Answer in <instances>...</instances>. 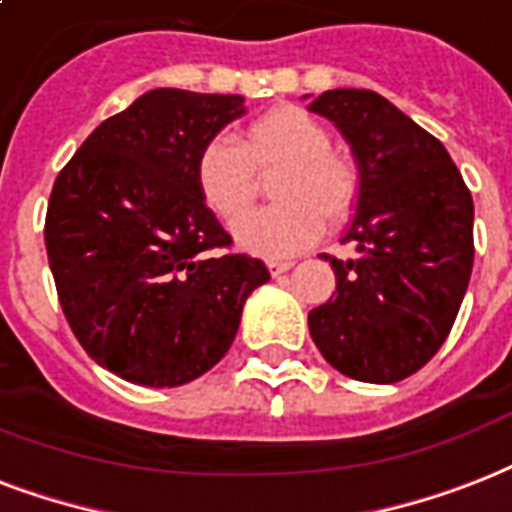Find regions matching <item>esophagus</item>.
<instances>
[{
    "label": "esophagus",
    "mask_w": 512,
    "mask_h": 512,
    "mask_svg": "<svg viewBox=\"0 0 512 512\" xmlns=\"http://www.w3.org/2000/svg\"><path fill=\"white\" fill-rule=\"evenodd\" d=\"M267 267H269V272H272V275H283V272H288V269L293 267V261H277V259H272V261H267Z\"/></svg>",
    "instance_id": "1"
}]
</instances>
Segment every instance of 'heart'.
Wrapping results in <instances>:
<instances>
[{
    "label": "heart",
    "mask_w": 512,
    "mask_h": 512,
    "mask_svg": "<svg viewBox=\"0 0 512 512\" xmlns=\"http://www.w3.org/2000/svg\"><path fill=\"white\" fill-rule=\"evenodd\" d=\"M280 169L275 209L240 221V248L256 256H291L342 224L358 202L355 162L331 149V130L299 106H277L245 125L243 141L213 136L197 154V186L219 219L235 224L255 196V173Z\"/></svg>",
    "instance_id": "heart-1"
}]
</instances>
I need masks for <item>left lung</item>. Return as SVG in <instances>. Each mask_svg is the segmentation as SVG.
Masks as SVG:
<instances>
[{"mask_svg":"<svg viewBox=\"0 0 512 512\" xmlns=\"http://www.w3.org/2000/svg\"><path fill=\"white\" fill-rule=\"evenodd\" d=\"M350 144L355 216L334 259L336 296L310 312L320 355L344 376L392 384L446 342L473 272V197L446 146L374 90L339 87L310 104Z\"/></svg>","mask_w":512,"mask_h":512,"instance_id":"left-lung-1","label":"left lung"}]
</instances>
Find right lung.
<instances>
[{
	"mask_svg": "<svg viewBox=\"0 0 512 512\" xmlns=\"http://www.w3.org/2000/svg\"><path fill=\"white\" fill-rule=\"evenodd\" d=\"M243 95L157 87L87 136L58 173L45 245L63 315L125 382L178 387L235 342L261 259L211 256L232 237L205 205L197 154L243 117Z\"/></svg>",
	"mask_w": 512,
	"mask_h": 512,
	"instance_id": "add662e5",
	"label": "right lung"
}]
</instances>
